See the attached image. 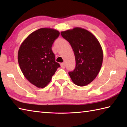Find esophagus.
<instances>
[{
	"label": "esophagus",
	"instance_id": "34e87169",
	"mask_svg": "<svg viewBox=\"0 0 127 127\" xmlns=\"http://www.w3.org/2000/svg\"><path fill=\"white\" fill-rule=\"evenodd\" d=\"M61 67L62 68H65V63H62L61 64Z\"/></svg>",
	"mask_w": 127,
	"mask_h": 127
}]
</instances>
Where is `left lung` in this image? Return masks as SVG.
<instances>
[{"label": "left lung", "mask_w": 127, "mask_h": 127, "mask_svg": "<svg viewBox=\"0 0 127 127\" xmlns=\"http://www.w3.org/2000/svg\"><path fill=\"white\" fill-rule=\"evenodd\" d=\"M61 33L69 42L74 53L76 66L68 72L70 78L79 86L89 84L97 76L102 65L103 53L99 42L91 32L81 28Z\"/></svg>", "instance_id": "8db88e82"}]
</instances>
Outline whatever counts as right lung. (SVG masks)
<instances>
[{
  "label": "right lung",
  "mask_w": 127,
  "mask_h": 127,
  "mask_svg": "<svg viewBox=\"0 0 127 127\" xmlns=\"http://www.w3.org/2000/svg\"><path fill=\"white\" fill-rule=\"evenodd\" d=\"M59 34L54 29H38L26 38L19 49L18 61L23 75L38 88L45 87L61 66L51 49Z\"/></svg>",
  "instance_id": "add662e5"
}]
</instances>
